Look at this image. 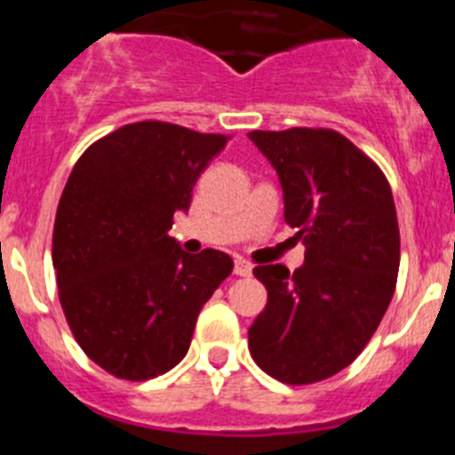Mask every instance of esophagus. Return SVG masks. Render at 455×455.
Masks as SVG:
<instances>
[{
    "label": "esophagus",
    "instance_id": "1",
    "mask_svg": "<svg viewBox=\"0 0 455 455\" xmlns=\"http://www.w3.org/2000/svg\"><path fill=\"white\" fill-rule=\"evenodd\" d=\"M235 273H236V275H241V277L251 275V273H252L251 262H246V259H241V257H236V259H235Z\"/></svg>",
    "mask_w": 455,
    "mask_h": 455
}]
</instances>
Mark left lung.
Masks as SVG:
<instances>
[{
  "label": "left lung",
  "instance_id": "obj_1",
  "mask_svg": "<svg viewBox=\"0 0 455 455\" xmlns=\"http://www.w3.org/2000/svg\"><path fill=\"white\" fill-rule=\"evenodd\" d=\"M277 172L284 220L307 243L303 267H257L267 307L248 328L268 376L307 385L355 360L387 312L399 273V223L380 168L332 130L251 132Z\"/></svg>",
  "mask_w": 455,
  "mask_h": 455
}]
</instances>
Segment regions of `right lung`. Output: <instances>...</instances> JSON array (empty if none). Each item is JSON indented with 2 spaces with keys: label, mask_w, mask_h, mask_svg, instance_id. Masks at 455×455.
Returning a JSON list of instances; mask_svg holds the SVG:
<instances>
[{
  "label": "right lung",
  "mask_w": 455,
  "mask_h": 455,
  "mask_svg": "<svg viewBox=\"0 0 455 455\" xmlns=\"http://www.w3.org/2000/svg\"><path fill=\"white\" fill-rule=\"evenodd\" d=\"M225 136L146 120L92 143L56 209L52 262L68 325L92 363L124 380L171 371L203 305L232 273L220 251L168 236Z\"/></svg>",
  "instance_id": "add662e5"
}]
</instances>
